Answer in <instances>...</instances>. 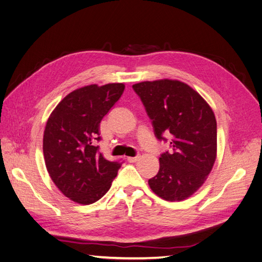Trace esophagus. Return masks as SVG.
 <instances>
[{"mask_svg":"<svg viewBox=\"0 0 262 262\" xmlns=\"http://www.w3.org/2000/svg\"><path fill=\"white\" fill-rule=\"evenodd\" d=\"M126 160H128V162H130V163H136V162H138L139 160H140V155H137V156H134V157H128L126 158Z\"/></svg>","mask_w":262,"mask_h":262,"instance_id":"obj_1","label":"esophagus"}]
</instances>
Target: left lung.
<instances>
[{
    "mask_svg": "<svg viewBox=\"0 0 262 262\" xmlns=\"http://www.w3.org/2000/svg\"><path fill=\"white\" fill-rule=\"evenodd\" d=\"M152 120L155 136H171L170 153L160 157V170L148 180L153 192L166 201L192 195L207 180L216 158V119L201 95L177 80L134 84Z\"/></svg>",
    "mask_w": 262,
    "mask_h": 262,
    "instance_id": "1",
    "label": "left lung"
}]
</instances>
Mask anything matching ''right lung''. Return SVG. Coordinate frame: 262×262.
<instances>
[{
  "mask_svg": "<svg viewBox=\"0 0 262 262\" xmlns=\"http://www.w3.org/2000/svg\"><path fill=\"white\" fill-rule=\"evenodd\" d=\"M124 84L87 85L71 92L51 113L43 132V157L51 180L80 204L98 201L112 187L122 163L102 156L95 142L99 125L121 97Z\"/></svg>",
  "mask_w": 262,
  "mask_h": 262,
  "instance_id": "obj_1",
  "label": "right lung"
}]
</instances>
